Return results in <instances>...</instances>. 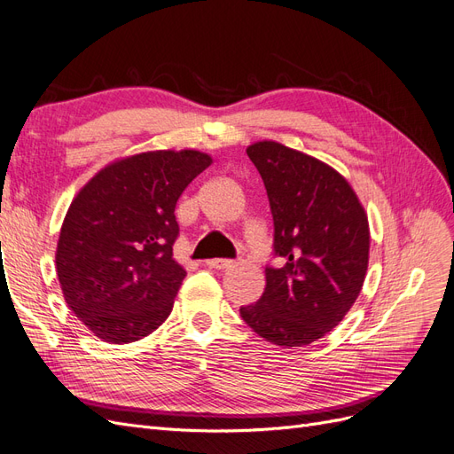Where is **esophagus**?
Instances as JSON below:
<instances>
[{
  "mask_svg": "<svg viewBox=\"0 0 454 454\" xmlns=\"http://www.w3.org/2000/svg\"><path fill=\"white\" fill-rule=\"evenodd\" d=\"M206 265H208L210 269L223 270V269L232 267V261L231 259H210V261H206Z\"/></svg>",
  "mask_w": 454,
  "mask_h": 454,
  "instance_id": "esophagus-1",
  "label": "esophagus"
}]
</instances>
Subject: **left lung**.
<instances>
[{
    "mask_svg": "<svg viewBox=\"0 0 454 454\" xmlns=\"http://www.w3.org/2000/svg\"><path fill=\"white\" fill-rule=\"evenodd\" d=\"M265 184L274 223V255L257 303L242 320L278 347H303L345 318L358 299L369 261L364 206L337 170L278 142L246 149Z\"/></svg>",
    "mask_w": 454,
    "mask_h": 454,
    "instance_id": "1",
    "label": "left lung"
}]
</instances>
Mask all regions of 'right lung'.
Instances as JSON below:
<instances>
[{"label":"right lung","mask_w":454,"mask_h":454,"mask_svg":"<svg viewBox=\"0 0 454 454\" xmlns=\"http://www.w3.org/2000/svg\"><path fill=\"white\" fill-rule=\"evenodd\" d=\"M212 164L195 149L107 164L72 200L57 246L67 307L106 342L127 345L168 318L185 270L172 257L176 202Z\"/></svg>","instance_id":"right-lung-1"}]
</instances>
